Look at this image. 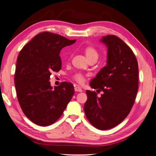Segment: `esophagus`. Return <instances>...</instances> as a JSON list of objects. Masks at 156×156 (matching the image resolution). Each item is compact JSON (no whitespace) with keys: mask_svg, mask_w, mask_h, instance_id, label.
Segmentation results:
<instances>
[{"mask_svg":"<svg viewBox=\"0 0 156 156\" xmlns=\"http://www.w3.org/2000/svg\"><path fill=\"white\" fill-rule=\"evenodd\" d=\"M74 90L76 92H82V89L79 86H75L74 87Z\"/></svg>","mask_w":156,"mask_h":156,"instance_id":"1","label":"esophagus"}]
</instances>
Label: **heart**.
Returning a JSON list of instances; mask_svg holds the SVG:
<instances>
[{
  "label": "heart",
  "mask_w": 156,
  "mask_h": 156,
  "mask_svg": "<svg viewBox=\"0 0 156 156\" xmlns=\"http://www.w3.org/2000/svg\"><path fill=\"white\" fill-rule=\"evenodd\" d=\"M84 51L88 60L92 59L97 60L98 58V50L96 48H94L92 46H87L86 47H85ZM74 78L79 83H82L83 82V80H84V76L80 73H77L74 74Z\"/></svg>",
  "instance_id": "obj_1"
}]
</instances>
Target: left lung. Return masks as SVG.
Instances as JSON below:
<instances>
[{
  "label": "left lung",
  "instance_id": "8db88e82",
  "mask_svg": "<svg viewBox=\"0 0 156 156\" xmlns=\"http://www.w3.org/2000/svg\"><path fill=\"white\" fill-rule=\"evenodd\" d=\"M108 48L107 65L90 82L94 91L86 90L84 110L97 129H109L128 116L138 90V64L132 49L115 35L100 40Z\"/></svg>",
  "mask_w": 156,
  "mask_h": 156
}]
</instances>
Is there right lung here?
Masks as SVG:
<instances>
[{
    "label": "right lung",
    "mask_w": 156,
    "mask_h": 156,
    "mask_svg": "<svg viewBox=\"0 0 156 156\" xmlns=\"http://www.w3.org/2000/svg\"><path fill=\"white\" fill-rule=\"evenodd\" d=\"M76 41L49 32L36 35L18 56L14 84L22 110L34 124L48 126L63 114L74 95V86L63 82L54 88L49 81L61 70L62 48Z\"/></svg>",
    "instance_id": "add662e5"
}]
</instances>
